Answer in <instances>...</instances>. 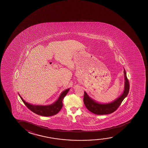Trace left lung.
Instances as JSON below:
<instances>
[{
  "instance_id": "obj_1",
  "label": "left lung",
  "mask_w": 148,
  "mask_h": 148,
  "mask_svg": "<svg viewBox=\"0 0 148 148\" xmlns=\"http://www.w3.org/2000/svg\"><path fill=\"white\" fill-rule=\"evenodd\" d=\"M124 77H125V85L124 90L119 97L114 101L106 104H101L92 99L87 93L84 91V104L86 108L90 112L97 115H104L110 114L114 112L121 105V102L127 96L129 91V83L128 81L125 69H124Z\"/></svg>"
}]
</instances>
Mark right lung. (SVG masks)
<instances>
[{
    "instance_id": "right-lung-1",
    "label": "right lung",
    "mask_w": 148,
    "mask_h": 148,
    "mask_svg": "<svg viewBox=\"0 0 148 148\" xmlns=\"http://www.w3.org/2000/svg\"><path fill=\"white\" fill-rule=\"evenodd\" d=\"M70 88H68L63 91L57 100L51 105H35L32 104H29L27 103L22 99V97L19 94L21 99H22V101L24 103L27 108H29L30 110L35 113L37 114L40 115L41 116H50L53 115L57 114L61 109L63 106L62 101L63 100L65 96L69 92Z\"/></svg>"
}]
</instances>
